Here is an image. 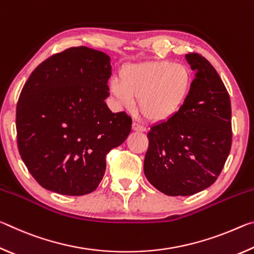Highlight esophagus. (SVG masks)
<instances>
[{"mask_svg":"<svg viewBox=\"0 0 254 254\" xmlns=\"http://www.w3.org/2000/svg\"><path fill=\"white\" fill-rule=\"evenodd\" d=\"M132 128H133V131H136V132H145V131H147V128H145L144 127L140 126V124H137L135 122L132 124Z\"/></svg>","mask_w":254,"mask_h":254,"instance_id":"esophagus-1","label":"esophagus"}]
</instances>
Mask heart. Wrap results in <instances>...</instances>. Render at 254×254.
Instances as JSON below:
<instances>
[{"instance_id":"obj_1","label":"heart","mask_w":254,"mask_h":254,"mask_svg":"<svg viewBox=\"0 0 254 254\" xmlns=\"http://www.w3.org/2000/svg\"><path fill=\"white\" fill-rule=\"evenodd\" d=\"M191 80L188 67L170 60H157L124 68L120 80L110 81V92L126 109H131L137 100V107L145 120L162 122L183 105Z\"/></svg>"}]
</instances>
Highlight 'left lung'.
<instances>
[{"label": "left lung", "mask_w": 254, "mask_h": 254, "mask_svg": "<svg viewBox=\"0 0 254 254\" xmlns=\"http://www.w3.org/2000/svg\"><path fill=\"white\" fill-rule=\"evenodd\" d=\"M195 71L190 91L170 119L151 127L144 175L168 196H190L220 176L232 144L231 101L207 59L187 54Z\"/></svg>", "instance_id": "left-lung-1"}]
</instances>
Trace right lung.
<instances>
[{"instance_id": "right-lung-1", "label": "right lung", "mask_w": 254, "mask_h": 254, "mask_svg": "<svg viewBox=\"0 0 254 254\" xmlns=\"http://www.w3.org/2000/svg\"><path fill=\"white\" fill-rule=\"evenodd\" d=\"M111 58L72 47L41 63L24 84L16 105L20 156L42 187L68 196L95 190L105 157L131 132L132 119L112 113L107 80Z\"/></svg>"}]
</instances>
